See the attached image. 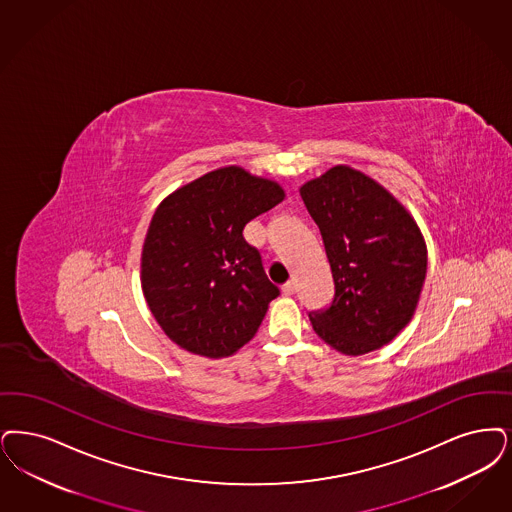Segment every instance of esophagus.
<instances>
[{
	"mask_svg": "<svg viewBox=\"0 0 512 512\" xmlns=\"http://www.w3.org/2000/svg\"><path fill=\"white\" fill-rule=\"evenodd\" d=\"M282 291H284V295H293V293L297 291V282H295V280H289V282H286V284L282 286Z\"/></svg>",
	"mask_w": 512,
	"mask_h": 512,
	"instance_id": "34e87169",
	"label": "esophagus"
}]
</instances>
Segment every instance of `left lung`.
<instances>
[{
  "instance_id": "1",
  "label": "left lung",
  "mask_w": 512,
  "mask_h": 512,
  "mask_svg": "<svg viewBox=\"0 0 512 512\" xmlns=\"http://www.w3.org/2000/svg\"><path fill=\"white\" fill-rule=\"evenodd\" d=\"M320 228L335 293L308 314L329 347L360 356L406 328L427 276V246L413 217L368 175L335 165L301 188Z\"/></svg>"
}]
</instances>
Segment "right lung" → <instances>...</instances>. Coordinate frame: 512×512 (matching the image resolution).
<instances>
[{
    "label": "right lung",
    "mask_w": 512,
    "mask_h": 512,
    "mask_svg": "<svg viewBox=\"0 0 512 512\" xmlns=\"http://www.w3.org/2000/svg\"><path fill=\"white\" fill-rule=\"evenodd\" d=\"M282 200L280 184L230 165L158 205L141 257L144 299L179 347L223 358L253 339L280 289L244 226Z\"/></svg>",
    "instance_id": "1"
}]
</instances>
